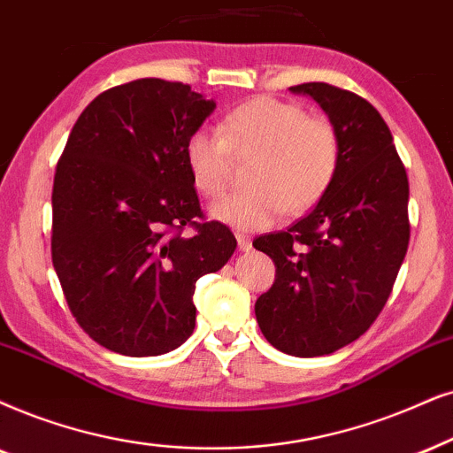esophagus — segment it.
<instances>
[{"label": "esophagus", "mask_w": 453, "mask_h": 453, "mask_svg": "<svg viewBox=\"0 0 453 453\" xmlns=\"http://www.w3.org/2000/svg\"><path fill=\"white\" fill-rule=\"evenodd\" d=\"M236 240H238V249L242 250V253H249V250L253 249V242H250V238L246 236V234L238 232V234H236Z\"/></svg>", "instance_id": "1"}]
</instances>
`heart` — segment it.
I'll return each instance as SVG.
<instances>
[{
    "label": "heart",
    "mask_w": 453,
    "mask_h": 453,
    "mask_svg": "<svg viewBox=\"0 0 453 453\" xmlns=\"http://www.w3.org/2000/svg\"><path fill=\"white\" fill-rule=\"evenodd\" d=\"M232 154H253L244 171L249 188L217 200L209 213L217 221L257 230L280 213H305L324 196L339 169L341 144L326 119L261 96L227 112L219 134L203 127L186 137V167L204 198H217L230 184Z\"/></svg>",
    "instance_id": "b5f03b06"
}]
</instances>
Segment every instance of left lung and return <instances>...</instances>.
<instances>
[{
  "label": "left lung",
  "mask_w": 453,
  "mask_h": 453,
  "mask_svg": "<svg viewBox=\"0 0 453 453\" xmlns=\"http://www.w3.org/2000/svg\"><path fill=\"white\" fill-rule=\"evenodd\" d=\"M339 135L334 180L309 213L253 246L276 263L255 303L263 336L282 353L319 357L370 328L408 253L410 186L393 135L368 100L328 83H303Z\"/></svg>",
  "instance_id": "1"
}]
</instances>
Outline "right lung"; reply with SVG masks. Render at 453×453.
Masks as SVG:
<instances>
[{
  "label": "right lung",
  "mask_w": 453,
  "mask_h": 453,
  "mask_svg": "<svg viewBox=\"0 0 453 453\" xmlns=\"http://www.w3.org/2000/svg\"><path fill=\"white\" fill-rule=\"evenodd\" d=\"M215 111L190 85L137 79L81 112L51 192V261L81 328L129 357L173 351L196 326V280L236 250L200 203L184 144ZM184 225L197 230L181 234Z\"/></svg>",
  "instance_id": "obj_1"
}]
</instances>
